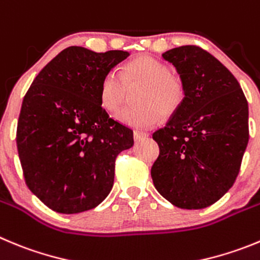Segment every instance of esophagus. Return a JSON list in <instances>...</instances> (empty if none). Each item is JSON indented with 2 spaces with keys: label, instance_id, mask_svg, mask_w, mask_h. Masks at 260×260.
Wrapping results in <instances>:
<instances>
[{
  "label": "esophagus",
  "instance_id": "1",
  "mask_svg": "<svg viewBox=\"0 0 260 260\" xmlns=\"http://www.w3.org/2000/svg\"><path fill=\"white\" fill-rule=\"evenodd\" d=\"M148 133H146V132H138V130H135L134 132V139L135 140H142V139H144V138H147L148 137Z\"/></svg>",
  "mask_w": 260,
  "mask_h": 260
}]
</instances>
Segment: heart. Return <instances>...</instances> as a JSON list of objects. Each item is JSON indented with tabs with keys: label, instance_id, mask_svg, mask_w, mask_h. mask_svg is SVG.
I'll use <instances>...</instances> for the list:
<instances>
[{
	"label": "heart",
	"instance_id": "obj_1",
	"mask_svg": "<svg viewBox=\"0 0 260 260\" xmlns=\"http://www.w3.org/2000/svg\"><path fill=\"white\" fill-rule=\"evenodd\" d=\"M146 86L139 96L142 107L125 108L117 118L127 126L151 128L159 123L162 114L170 116L182 107L185 86L182 78L170 73L169 67L152 56H139L128 61L123 75L111 70L101 83L102 106L116 113L127 96L128 87Z\"/></svg>",
	"mask_w": 260,
	"mask_h": 260
}]
</instances>
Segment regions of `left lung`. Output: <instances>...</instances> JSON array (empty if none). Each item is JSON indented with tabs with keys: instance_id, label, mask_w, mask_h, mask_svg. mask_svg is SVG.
<instances>
[{
	"instance_id": "left-lung-1",
	"label": "left lung",
	"mask_w": 260,
	"mask_h": 260,
	"mask_svg": "<svg viewBox=\"0 0 260 260\" xmlns=\"http://www.w3.org/2000/svg\"><path fill=\"white\" fill-rule=\"evenodd\" d=\"M162 56L177 68L185 98L152 135L159 147L152 180L178 208H208L239 175L249 142L247 101L235 76L206 50L187 45Z\"/></svg>"
}]
</instances>
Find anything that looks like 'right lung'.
Wrapping results in <instances>:
<instances>
[{"label":"right lung","mask_w":260,"mask_h":260,"mask_svg":"<svg viewBox=\"0 0 260 260\" xmlns=\"http://www.w3.org/2000/svg\"><path fill=\"white\" fill-rule=\"evenodd\" d=\"M127 51L71 46L42 68L28 89L16 128L25 184L47 208L77 214L109 194L118 153L134 144L133 130L102 107L104 75Z\"/></svg>","instance_id":"1"}]
</instances>
